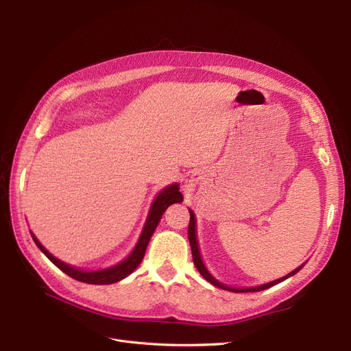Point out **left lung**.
Returning <instances> with one entry per match:
<instances>
[{
	"mask_svg": "<svg viewBox=\"0 0 351 351\" xmlns=\"http://www.w3.org/2000/svg\"><path fill=\"white\" fill-rule=\"evenodd\" d=\"M189 212H190V222H189V231H187V234H189L190 247H192L193 263H195V267L197 268V271L200 272L202 277H204L206 281H209L212 285H217V287H219V289H222V290H228V291H234V293L262 291V290H267V289H269V287H272V285H275V284H280L281 281H284V280H287V278H290L291 275L297 274V272H299V271L303 268V265H300L299 268H295V269H294V271H291L290 274H287L285 277H282V278H278V280L271 281V282H267V284H262V285H258V287H250V289H231V287H228V285L221 284L219 281H217V280H215L214 277H212V275L209 274V271H208V269H206V267H205L204 261H202V258H200V252H199V246H197V239H196V218H195L193 210H190V209H189Z\"/></svg>",
	"mask_w": 351,
	"mask_h": 351,
	"instance_id": "1",
	"label": "left lung"
}]
</instances>
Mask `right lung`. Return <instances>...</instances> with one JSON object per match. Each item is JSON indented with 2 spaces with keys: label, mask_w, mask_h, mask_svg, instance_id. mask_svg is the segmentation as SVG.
<instances>
[{
  "label": "right lung",
  "mask_w": 351,
  "mask_h": 351,
  "mask_svg": "<svg viewBox=\"0 0 351 351\" xmlns=\"http://www.w3.org/2000/svg\"><path fill=\"white\" fill-rule=\"evenodd\" d=\"M180 202H183V195L180 193V186L177 183L161 190V193H159L156 196V199L154 200V204L149 210V215H147V218H146L143 231H142L139 240H137V244L133 249V252L123 262L117 263V265H114V267H110L107 269L82 271V269H77L74 267H70V265L58 261L56 256H52V254L38 241V239L34 236V232H32V239H34V241L36 243V246L40 249V252L44 253L45 256L52 263H54L57 268H60L62 272H66L69 277L77 280V281H82V282H86V284H99V285L114 284L117 281H121L125 277H129V275L137 267H139V263L142 262V259L145 256L147 244H149V240L154 234L156 226L159 224V221H161V217L165 212V209L173 204H180Z\"/></svg>",
  "instance_id": "right-lung-1"
}]
</instances>
